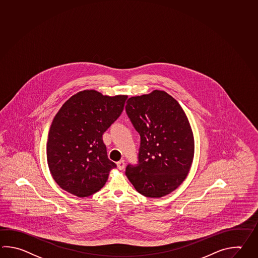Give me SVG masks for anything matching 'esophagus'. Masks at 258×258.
Here are the masks:
<instances>
[{"instance_id": "1", "label": "esophagus", "mask_w": 258, "mask_h": 258, "mask_svg": "<svg viewBox=\"0 0 258 258\" xmlns=\"http://www.w3.org/2000/svg\"><path fill=\"white\" fill-rule=\"evenodd\" d=\"M116 165H117V168L119 169V170H123V169L125 168V162L123 160H121V161L116 163Z\"/></svg>"}]
</instances>
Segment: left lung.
Returning a JSON list of instances; mask_svg holds the SVG:
<instances>
[{
    "label": "left lung",
    "mask_w": 258,
    "mask_h": 258,
    "mask_svg": "<svg viewBox=\"0 0 258 258\" xmlns=\"http://www.w3.org/2000/svg\"><path fill=\"white\" fill-rule=\"evenodd\" d=\"M126 112L141 136L139 163L126 166V177L148 198L170 194L187 176L194 158L187 116L173 96L160 90L128 98Z\"/></svg>",
    "instance_id": "obj_1"
}]
</instances>
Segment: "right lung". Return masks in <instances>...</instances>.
Instances as JSON below:
<instances>
[{
    "label": "right lung",
    "instance_id": "add662e5",
    "mask_svg": "<svg viewBox=\"0 0 258 258\" xmlns=\"http://www.w3.org/2000/svg\"><path fill=\"white\" fill-rule=\"evenodd\" d=\"M126 98L84 90L60 107L47 142V165L59 187L84 198L105 185L116 165L107 157L103 134L120 116Z\"/></svg>",
    "mask_w": 258,
    "mask_h": 258
}]
</instances>
